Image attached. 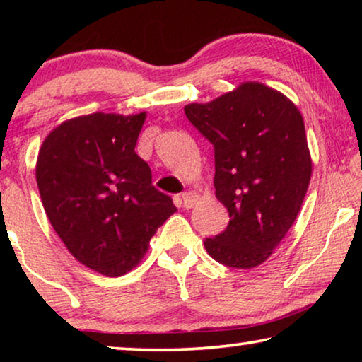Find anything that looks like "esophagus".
<instances>
[{"label": "esophagus", "instance_id": "1", "mask_svg": "<svg viewBox=\"0 0 362 362\" xmlns=\"http://www.w3.org/2000/svg\"><path fill=\"white\" fill-rule=\"evenodd\" d=\"M181 199H182V206H185L186 209H189V207L194 206L197 199H199V194L194 191H186V192H182Z\"/></svg>", "mask_w": 362, "mask_h": 362}]
</instances>
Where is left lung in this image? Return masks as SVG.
I'll return each mask as SVG.
<instances>
[{"label": "left lung", "instance_id": "1", "mask_svg": "<svg viewBox=\"0 0 362 362\" xmlns=\"http://www.w3.org/2000/svg\"><path fill=\"white\" fill-rule=\"evenodd\" d=\"M185 113L214 146L216 197L230 217L222 234L204 240L206 250L232 269H254L284 240L308 191L303 117L290 98L259 82L189 103Z\"/></svg>", "mask_w": 362, "mask_h": 362}]
</instances>
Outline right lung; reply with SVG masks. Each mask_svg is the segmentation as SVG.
I'll return each instance as SVG.
<instances>
[{
    "instance_id": "obj_1",
    "label": "right lung",
    "mask_w": 362,
    "mask_h": 362,
    "mask_svg": "<svg viewBox=\"0 0 362 362\" xmlns=\"http://www.w3.org/2000/svg\"><path fill=\"white\" fill-rule=\"evenodd\" d=\"M145 118V112L72 118L39 150L36 181L49 222L82 265L107 276L140 264L158 227L176 212L135 153Z\"/></svg>"
}]
</instances>
